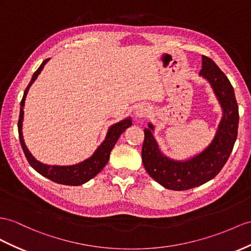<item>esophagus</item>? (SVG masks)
<instances>
[{"mask_svg": "<svg viewBox=\"0 0 251 251\" xmlns=\"http://www.w3.org/2000/svg\"><path fill=\"white\" fill-rule=\"evenodd\" d=\"M147 113H149V108L144 105H141L137 108L136 111V117L138 119H144L147 117Z\"/></svg>", "mask_w": 251, "mask_h": 251, "instance_id": "34e87169", "label": "esophagus"}]
</instances>
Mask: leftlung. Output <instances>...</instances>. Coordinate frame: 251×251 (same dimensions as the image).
Segmentation results:
<instances>
[{
	"label": "left lung",
	"mask_w": 251,
	"mask_h": 251,
	"mask_svg": "<svg viewBox=\"0 0 251 251\" xmlns=\"http://www.w3.org/2000/svg\"><path fill=\"white\" fill-rule=\"evenodd\" d=\"M199 75L207 79L223 110L212 142L196 156L188 160L166 157L153 137L155 127L149 123L144 129L142 162L149 175L165 189L184 191L199 187L221 172L233 150L239 128V107L233 87L227 76L207 56L202 55V69Z\"/></svg>",
	"instance_id": "obj_1"
}]
</instances>
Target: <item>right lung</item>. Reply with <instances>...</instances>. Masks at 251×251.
I'll list each match as a JSON object with an SVG mask.
<instances>
[{
	"mask_svg": "<svg viewBox=\"0 0 251 251\" xmlns=\"http://www.w3.org/2000/svg\"><path fill=\"white\" fill-rule=\"evenodd\" d=\"M49 61V59H46L41 66L38 68V70L34 73L33 77H31L30 82L26 87L23 94V98L21 100V107H20V117H19L18 121V131H19V138H20V143L22 146V150L24 151V155L26 157L28 163L30 164L31 168L35 171L39 173L40 175L44 176L46 178L50 179L56 183H60L64 185H80L89 181L90 179L95 177L99 173L105 168L107 164L110 152L114 147L115 143L118 142L120 136L123 133L128 127H130L132 122L130 118H127L125 120H122L118 123H115L109 127L107 131L106 138L102 141V143L96 149L93 155L86 159L85 161L79 162L73 165H48L43 164L40 161H38L31 155L30 151L25 145L23 133H22V123H23V117H24V104L25 99L30 86L33 85V82L37 79L38 75L41 73L43 67L46 66V63Z\"/></svg>",
	"mask_w": 251,
	"mask_h": 251,
	"instance_id": "1",
	"label": "right lung"
}]
</instances>
